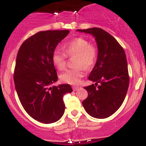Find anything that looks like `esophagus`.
<instances>
[{"instance_id": "1", "label": "esophagus", "mask_w": 146, "mask_h": 146, "mask_svg": "<svg viewBox=\"0 0 146 146\" xmlns=\"http://www.w3.org/2000/svg\"><path fill=\"white\" fill-rule=\"evenodd\" d=\"M72 88H73V91H76V90H78L79 89V88H80V87H78V86H73V87H72Z\"/></svg>"}]
</instances>
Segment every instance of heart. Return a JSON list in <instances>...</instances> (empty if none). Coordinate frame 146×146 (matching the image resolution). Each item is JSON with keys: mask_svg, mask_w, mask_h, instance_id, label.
<instances>
[{"mask_svg": "<svg viewBox=\"0 0 146 146\" xmlns=\"http://www.w3.org/2000/svg\"><path fill=\"white\" fill-rule=\"evenodd\" d=\"M65 53L70 57H76L75 69L67 70L60 75L62 81L72 85L78 84L84 76L83 66L89 68L94 64L96 60L98 51L94 46H91L87 40L78 38L64 45ZM66 54L60 48H56L52 54L53 65L59 71H62L66 66Z\"/></svg>", "mask_w": 146, "mask_h": 146, "instance_id": "heart-1", "label": "heart"}]
</instances>
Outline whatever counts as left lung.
I'll return each instance as SVG.
<instances>
[{
  "label": "left lung",
  "mask_w": 146,
  "mask_h": 146,
  "mask_svg": "<svg viewBox=\"0 0 146 146\" xmlns=\"http://www.w3.org/2000/svg\"><path fill=\"white\" fill-rule=\"evenodd\" d=\"M76 31L92 35L98 46V59L88 76V80L95 83L84 87L88 95L82 105L91 117L107 118L120 108L128 91L129 75L125 51L115 38L100 28Z\"/></svg>",
  "instance_id": "8db88e82"
}]
</instances>
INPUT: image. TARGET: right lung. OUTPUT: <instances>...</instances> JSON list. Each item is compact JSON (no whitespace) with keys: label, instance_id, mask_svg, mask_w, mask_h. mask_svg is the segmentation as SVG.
<instances>
[{"label":"right lung","instance_id":"1","mask_svg":"<svg viewBox=\"0 0 146 146\" xmlns=\"http://www.w3.org/2000/svg\"><path fill=\"white\" fill-rule=\"evenodd\" d=\"M68 30H49L36 33L18 52L14 80L18 98L25 111L43 123L56 122L64 115V95L73 91L69 84L53 85L58 75L52 54Z\"/></svg>","mask_w":146,"mask_h":146}]
</instances>
